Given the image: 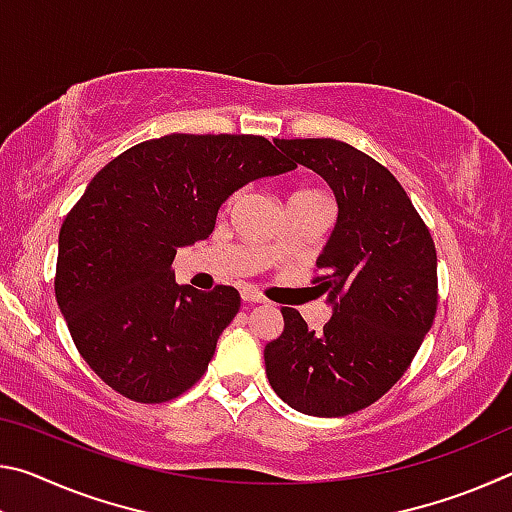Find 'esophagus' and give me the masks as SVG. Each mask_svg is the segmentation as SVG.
<instances>
[{
	"label": "esophagus",
	"instance_id": "1",
	"mask_svg": "<svg viewBox=\"0 0 512 512\" xmlns=\"http://www.w3.org/2000/svg\"><path fill=\"white\" fill-rule=\"evenodd\" d=\"M241 298H244L246 302H266V298L262 296V293L253 291V289H244V291H241Z\"/></svg>",
	"mask_w": 512,
	"mask_h": 512
}]
</instances>
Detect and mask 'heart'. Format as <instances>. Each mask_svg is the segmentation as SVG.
<instances>
[{"instance_id": "b5f03b06", "label": "heart", "mask_w": 512, "mask_h": 512, "mask_svg": "<svg viewBox=\"0 0 512 512\" xmlns=\"http://www.w3.org/2000/svg\"><path fill=\"white\" fill-rule=\"evenodd\" d=\"M291 198H305V201H327V196L323 192H316V189H302V192H296ZM266 248L275 253V250L280 248V241H271Z\"/></svg>"}]
</instances>
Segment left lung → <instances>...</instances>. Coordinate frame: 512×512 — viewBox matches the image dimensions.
<instances>
[{"instance_id": "1", "label": "left lung", "mask_w": 512, "mask_h": 512, "mask_svg": "<svg viewBox=\"0 0 512 512\" xmlns=\"http://www.w3.org/2000/svg\"><path fill=\"white\" fill-rule=\"evenodd\" d=\"M275 144L327 180L339 219L311 280L334 314L314 332L282 307L266 377L291 409L341 418L391 391L418 354L438 309L436 246L404 187L370 155L329 137Z\"/></svg>"}]
</instances>
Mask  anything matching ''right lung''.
I'll return each instance as SVG.
<instances>
[{"mask_svg":"<svg viewBox=\"0 0 512 512\" xmlns=\"http://www.w3.org/2000/svg\"><path fill=\"white\" fill-rule=\"evenodd\" d=\"M296 169L262 135L171 133L110 160L60 225L54 291L76 350L142 404L189 391L237 316L235 287L176 284L180 246L210 237L221 203Z\"/></svg>","mask_w":512,"mask_h":512,"instance_id":"obj_1","label":"right lung"}]
</instances>
